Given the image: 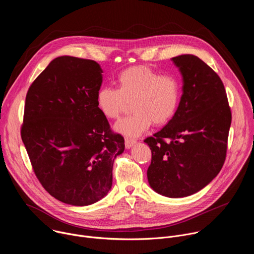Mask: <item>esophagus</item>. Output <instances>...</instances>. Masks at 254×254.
I'll return each mask as SVG.
<instances>
[{
  "mask_svg": "<svg viewBox=\"0 0 254 254\" xmlns=\"http://www.w3.org/2000/svg\"><path fill=\"white\" fill-rule=\"evenodd\" d=\"M135 139L134 138H129V137H127L126 138V148L127 149H129V148H131L133 144L135 143Z\"/></svg>",
  "mask_w": 254,
  "mask_h": 254,
  "instance_id": "34e87169",
  "label": "esophagus"
}]
</instances>
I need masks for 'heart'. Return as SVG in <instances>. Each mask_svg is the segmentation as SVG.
Instances as JSON below:
<instances>
[{
	"label": "heart",
	"mask_w": 254,
	"mask_h": 254,
	"mask_svg": "<svg viewBox=\"0 0 254 254\" xmlns=\"http://www.w3.org/2000/svg\"><path fill=\"white\" fill-rule=\"evenodd\" d=\"M117 82L118 88H99L96 104L105 118L116 120L131 102L133 113L117 123L119 132L136 136L152 124L166 125L175 116L181 99V84L175 75L160 74L149 66L137 65L123 70Z\"/></svg>",
	"instance_id": "obj_1"
}]
</instances>
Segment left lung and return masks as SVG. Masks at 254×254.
Here are the masks:
<instances>
[{
    "instance_id": "8db88e82",
    "label": "left lung",
    "mask_w": 254,
    "mask_h": 254,
    "mask_svg": "<svg viewBox=\"0 0 254 254\" xmlns=\"http://www.w3.org/2000/svg\"><path fill=\"white\" fill-rule=\"evenodd\" d=\"M183 76L173 119L143 141L152 151L150 186L170 198L192 195L218 175L227 154L231 110L218 74L191 54L172 58Z\"/></svg>"
}]
</instances>
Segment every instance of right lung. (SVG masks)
<instances>
[{
	"mask_svg": "<svg viewBox=\"0 0 254 254\" xmlns=\"http://www.w3.org/2000/svg\"><path fill=\"white\" fill-rule=\"evenodd\" d=\"M102 70L93 60L55 58L30 85L21 137L32 169L55 199L74 206L111 190L113 166L125 138L96 104Z\"/></svg>",
	"mask_w": 254,
	"mask_h": 254,
	"instance_id": "obj_1",
	"label": "right lung"
}]
</instances>
